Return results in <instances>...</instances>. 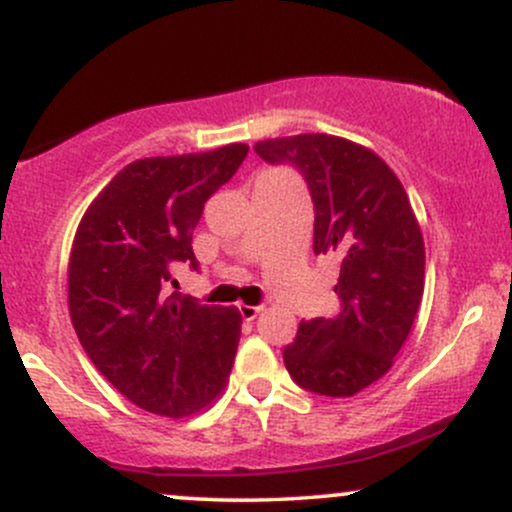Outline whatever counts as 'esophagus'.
I'll return each instance as SVG.
<instances>
[{
	"instance_id": "34e87169",
	"label": "esophagus",
	"mask_w": 512,
	"mask_h": 512,
	"mask_svg": "<svg viewBox=\"0 0 512 512\" xmlns=\"http://www.w3.org/2000/svg\"><path fill=\"white\" fill-rule=\"evenodd\" d=\"M238 310H240V315H243V320H255V317L264 310V305H245V303H240Z\"/></svg>"
}]
</instances>
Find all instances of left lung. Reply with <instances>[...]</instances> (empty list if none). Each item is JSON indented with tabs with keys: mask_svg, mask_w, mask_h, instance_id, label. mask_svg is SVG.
<instances>
[{
	"mask_svg": "<svg viewBox=\"0 0 512 512\" xmlns=\"http://www.w3.org/2000/svg\"><path fill=\"white\" fill-rule=\"evenodd\" d=\"M262 161L303 175L315 255H337L339 313L301 322L284 363L303 390L351 397L383 378L424 293V238L402 182L373 151L332 134L255 144Z\"/></svg>",
	"mask_w": 512,
	"mask_h": 512,
	"instance_id": "obj_1",
	"label": "left lung"
}]
</instances>
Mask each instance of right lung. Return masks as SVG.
<instances>
[{
    "mask_svg": "<svg viewBox=\"0 0 512 512\" xmlns=\"http://www.w3.org/2000/svg\"><path fill=\"white\" fill-rule=\"evenodd\" d=\"M245 144L129 163L91 202L69 257L76 337L129 402L190 416L216 399L240 342L238 308L168 296L178 262L199 269L192 231L204 202L236 175ZM175 284V281H173Z\"/></svg>",
    "mask_w": 512,
    "mask_h": 512,
    "instance_id": "1",
    "label": "right lung"
}]
</instances>
